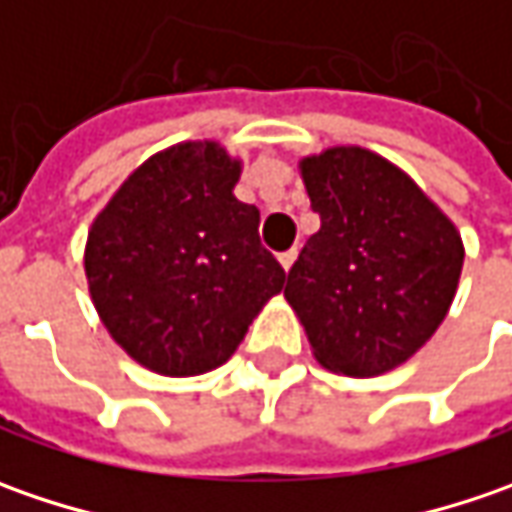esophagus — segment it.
<instances>
[{
	"mask_svg": "<svg viewBox=\"0 0 512 512\" xmlns=\"http://www.w3.org/2000/svg\"><path fill=\"white\" fill-rule=\"evenodd\" d=\"M293 262H296V247H293V250H285V253H279V265L285 267V270H290Z\"/></svg>",
	"mask_w": 512,
	"mask_h": 512,
	"instance_id": "34e87169",
	"label": "esophagus"
}]
</instances>
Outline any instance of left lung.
<instances>
[{
  "label": "left lung",
  "instance_id": "left-lung-1",
  "mask_svg": "<svg viewBox=\"0 0 512 512\" xmlns=\"http://www.w3.org/2000/svg\"><path fill=\"white\" fill-rule=\"evenodd\" d=\"M302 176L322 227L290 267L285 299L327 370L387 373L444 322L462 236L410 176L370 150L307 156Z\"/></svg>",
  "mask_w": 512,
  "mask_h": 512
}]
</instances>
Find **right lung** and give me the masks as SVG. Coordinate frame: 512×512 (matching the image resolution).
I'll use <instances>...</instances> for the list:
<instances>
[{
	"label": "right lung",
	"mask_w": 512,
	"mask_h": 512,
	"mask_svg": "<svg viewBox=\"0 0 512 512\" xmlns=\"http://www.w3.org/2000/svg\"><path fill=\"white\" fill-rule=\"evenodd\" d=\"M239 162L216 142L156 153L88 233L85 273L116 344L162 376L225 364L285 285L259 210L233 196Z\"/></svg>",
	"instance_id": "obj_1"
}]
</instances>
